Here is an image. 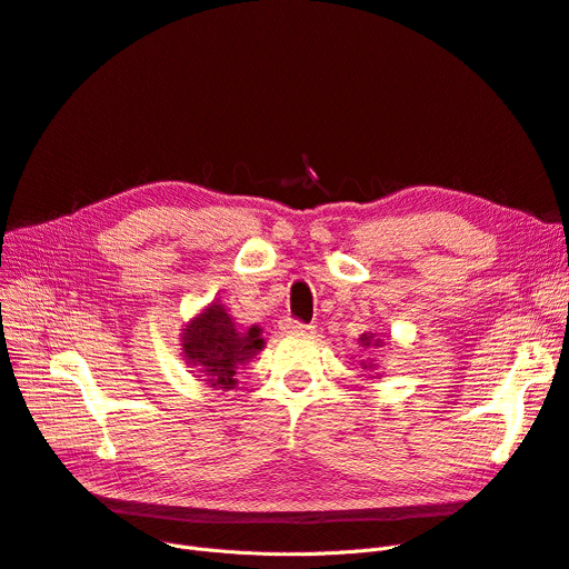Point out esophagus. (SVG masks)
I'll use <instances>...</instances> for the list:
<instances>
[{
    "label": "esophagus",
    "mask_w": 569,
    "mask_h": 569,
    "mask_svg": "<svg viewBox=\"0 0 569 569\" xmlns=\"http://www.w3.org/2000/svg\"><path fill=\"white\" fill-rule=\"evenodd\" d=\"M281 330H283V332H288V335H309V332L313 330V326L302 323V321L292 319V317H286V319L281 321Z\"/></svg>",
    "instance_id": "1"
}]
</instances>
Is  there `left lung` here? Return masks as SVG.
Masks as SVG:
<instances>
[{"label": "left lung", "instance_id": "8db88e82", "mask_svg": "<svg viewBox=\"0 0 569 569\" xmlns=\"http://www.w3.org/2000/svg\"><path fill=\"white\" fill-rule=\"evenodd\" d=\"M363 338H366V335H363ZM366 340H368V338H366Z\"/></svg>", "mask_w": 569, "mask_h": 569}]
</instances>
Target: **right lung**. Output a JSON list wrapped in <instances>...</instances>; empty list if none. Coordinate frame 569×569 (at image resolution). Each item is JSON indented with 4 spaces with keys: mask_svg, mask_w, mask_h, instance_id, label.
Masks as SVG:
<instances>
[{
    "mask_svg": "<svg viewBox=\"0 0 569 569\" xmlns=\"http://www.w3.org/2000/svg\"><path fill=\"white\" fill-rule=\"evenodd\" d=\"M264 340L260 338V328L252 326L248 332H239L234 321L222 305L213 302L203 313L184 328L182 349L189 363L197 366L210 387L231 389L234 375L241 363L252 359Z\"/></svg>",
    "mask_w": 569,
    "mask_h": 569,
    "instance_id": "add662e5",
    "label": "right lung"
}]
</instances>
